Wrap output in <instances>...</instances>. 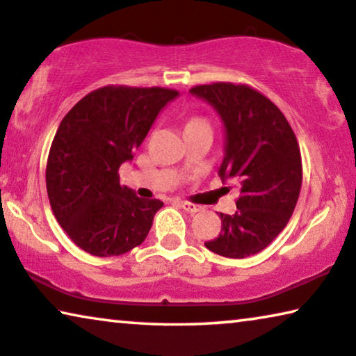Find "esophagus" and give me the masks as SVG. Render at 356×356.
Wrapping results in <instances>:
<instances>
[{"instance_id":"esophagus-1","label":"esophagus","mask_w":356,"mask_h":356,"mask_svg":"<svg viewBox=\"0 0 356 356\" xmlns=\"http://www.w3.org/2000/svg\"><path fill=\"white\" fill-rule=\"evenodd\" d=\"M179 204H180V208L185 209V211L190 213V214H195V213H198L200 209H202V207H198V204H195V203H190V202H180Z\"/></svg>"}]
</instances>
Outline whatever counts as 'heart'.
I'll return each mask as SVG.
<instances>
[{
    "label": "heart",
    "instance_id": "1",
    "mask_svg": "<svg viewBox=\"0 0 356 356\" xmlns=\"http://www.w3.org/2000/svg\"><path fill=\"white\" fill-rule=\"evenodd\" d=\"M190 122H203V121H202V119H192V121H190Z\"/></svg>",
    "mask_w": 356,
    "mask_h": 356
}]
</instances>
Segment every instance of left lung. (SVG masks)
<instances>
[{"instance_id":"1","label":"left lung","mask_w":356,"mask_h":356,"mask_svg":"<svg viewBox=\"0 0 356 356\" xmlns=\"http://www.w3.org/2000/svg\"><path fill=\"white\" fill-rule=\"evenodd\" d=\"M190 93L216 109L224 124L222 182L238 184L235 214H219L221 234L204 247L226 258H247L287 226L302 188V156L292 127L271 99L248 85H198Z\"/></svg>"}]
</instances>
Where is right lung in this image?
<instances>
[{
  "label": "right lung",
  "instance_id": "right-lung-1",
  "mask_svg": "<svg viewBox=\"0 0 356 356\" xmlns=\"http://www.w3.org/2000/svg\"><path fill=\"white\" fill-rule=\"evenodd\" d=\"M177 90L108 85L69 111L54 135L47 164L53 214L74 243L95 257L138 247L163 202L138 198L119 182L159 111Z\"/></svg>",
  "mask_w": 356,
  "mask_h": 356
}]
</instances>
